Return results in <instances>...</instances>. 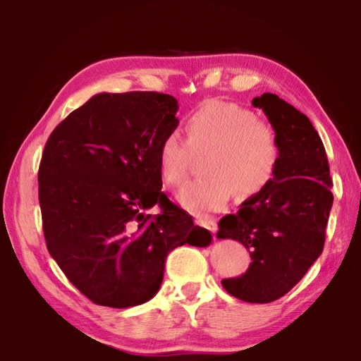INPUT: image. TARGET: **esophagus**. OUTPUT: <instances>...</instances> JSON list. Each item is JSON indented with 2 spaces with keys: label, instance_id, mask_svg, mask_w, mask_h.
I'll return each mask as SVG.
<instances>
[{
  "label": "esophagus",
  "instance_id": "esophagus-1",
  "mask_svg": "<svg viewBox=\"0 0 361 361\" xmlns=\"http://www.w3.org/2000/svg\"><path fill=\"white\" fill-rule=\"evenodd\" d=\"M197 225H202V227L208 228L211 233H214V235H216L217 224L214 221H209V219H199V221H197Z\"/></svg>",
  "mask_w": 361,
  "mask_h": 361
}]
</instances>
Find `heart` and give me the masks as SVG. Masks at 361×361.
Returning a JSON list of instances; mask_svg holds the SVG:
<instances>
[{
	"label": "heart",
	"instance_id": "obj_1",
	"mask_svg": "<svg viewBox=\"0 0 361 361\" xmlns=\"http://www.w3.org/2000/svg\"><path fill=\"white\" fill-rule=\"evenodd\" d=\"M188 142L176 134L161 140L158 164L162 180L180 186L188 178L192 152L211 150L208 178L188 183L178 192L183 208L194 216L222 211L235 192L241 199L259 194L277 171L280 148L275 131L244 106L209 100L186 117Z\"/></svg>",
	"mask_w": 361,
	"mask_h": 361
}]
</instances>
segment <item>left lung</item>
Listing matches in <instances>:
<instances>
[{
  "label": "left lung",
  "mask_w": 361,
  "mask_h": 361,
  "mask_svg": "<svg viewBox=\"0 0 361 361\" xmlns=\"http://www.w3.org/2000/svg\"><path fill=\"white\" fill-rule=\"evenodd\" d=\"M252 104L275 131L279 166L269 186L219 221L217 238L235 239L252 257L244 275L222 280L225 291L269 303L291 291L319 258L334 195L326 148L310 118L275 94Z\"/></svg>",
  "instance_id": "8db88e82"
}]
</instances>
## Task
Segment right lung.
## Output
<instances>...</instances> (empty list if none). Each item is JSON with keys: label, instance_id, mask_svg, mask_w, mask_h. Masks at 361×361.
<instances>
[{"label": "right lung", "instance_id": "right-lung-1", "mask_svg": "<svg viewBox=\"0 0 361 361\" xmlns=\"http://www.w3.org/2000/svg\"><path fill=\"white\" fill-rule=\"evenodd\" d=\"M178 102L158 92H102L48 137L39 202L49 255L94 303L128 308L159 291L169 252L213 236L162 192L161 140ZM154 204L161 215H147Z\"/></svg>", "mask_w": 361, "mask_h": 361}]
</instances>
